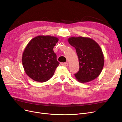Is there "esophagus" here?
Listing matches in <instances>:
<instances>
[{"label": "esophagus", "instance_id": "esophagus-1", "mask_svg": "<svg viewBox=\"0 0 122 122\" xmlns=\"http://www.w3.org/2000/svg\"><path fill=\"white\" fill-rule=\"evenodd\" d=\"M61 64L62 66H67L68 65V63L67 62H65V63H61Z\"/></svg>", "mask_w": 122, "mask_h": 122}]
</instances>
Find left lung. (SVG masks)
I'll use <instances>...</instances> for the list:
<instances>
[{
  "label": "left lung",
  "mask_w": 122,
  "mask_h": 122,
  "mask_svg": "<svg viewBox=\"0 0 122 122\" xmlns=\"http://www.w3.org/2000/svg\"><path fill=\"white\" fill-rule=\"evenodd\" d=\"M69 43L76 49L80 69L75 74L81 83L91 81L99 76L104 63V55L99 44L93 39L83 36H72Z\"/></svg>",
  "instance_id": "obj_1"
}]
</instances>
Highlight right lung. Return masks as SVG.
Listing matches in <instances>:
<instances>
[{
	"instance_id": "add662e5",
	"label": "right lung",
	"mask_w": 122,
	"mask_h": 122,
	"mask_svg": "<svg viewBox=\"0 0 122 122\" xmlns=\"http://www.w3.org/2000/svg\"><path fill=\"white\" fill-rule=\"evenodd\" d=\"M58 41L54 36H38L28 43L22 60L24 71L30 79L43 82L53 76L59 64L53 51Z\"/></svg>"
}]
</instances>
